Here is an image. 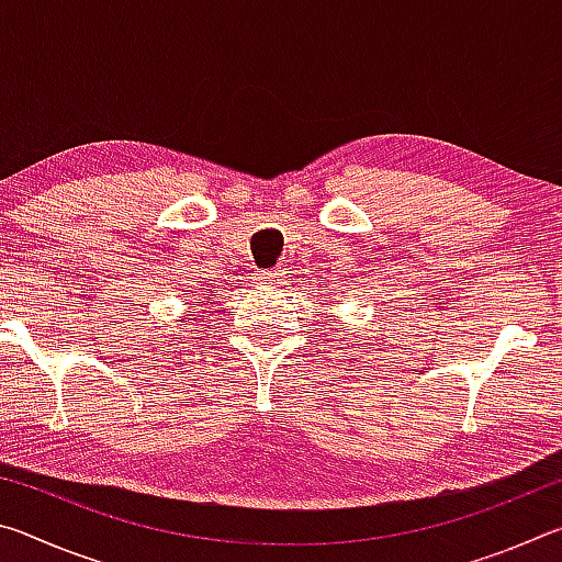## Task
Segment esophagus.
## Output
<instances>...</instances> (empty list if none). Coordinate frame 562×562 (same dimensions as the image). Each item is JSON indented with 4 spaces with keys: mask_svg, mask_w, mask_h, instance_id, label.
<instances>
[{
    "mask_svg": "<svg viewBox=\"0 0 562 562\" xmlns=\"http://www.w3.org/2000/svg\"><path fill=\"white\" fill-rule=\"evenodd\" d=\"M284 280V270L282 268H272V270H262L258 282L262 288H274V284H280Z\"/></svg>",
    "mask_w": 562,
    "mask_h": 562,
    "instance_id": "obj_1",
    "label": "esophagus"
}]
</instances>
